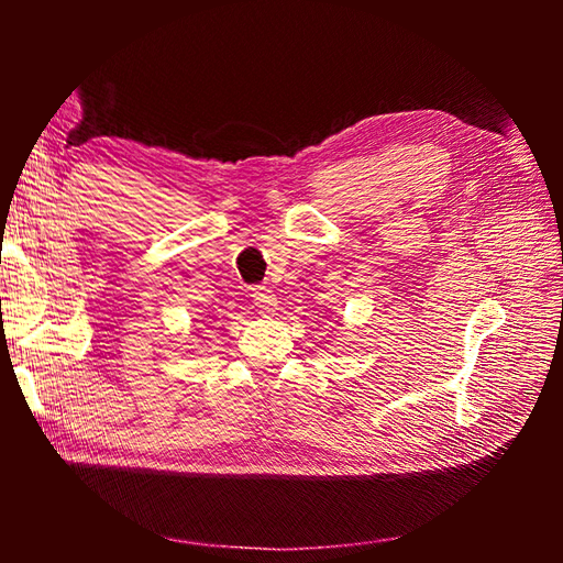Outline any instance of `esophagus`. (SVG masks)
Segmentation results:
<instances>
[{
	"label": "esophagus",
	"instance_id": "34e87169",
	"mask_svg": "<svg viewBox=\"0 0 563 563\" xmlns=\"http://www.w3.org/2000/svg\"><path fill=\"white\" fill-rule=\"evenodd\" d=\"M251 297H254V305L258 307L261 314H271L278 307V300H275V292L268 288V285H256L251 288Z\"/></svg>",
	"mask_w": 563,
	"mask_h": 563
}]
</instances>
